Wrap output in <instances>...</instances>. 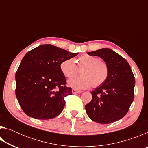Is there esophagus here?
Masks as SVG:
<instances>
[{"label":"esophagus","mask_w":148,"mask_h":148,"mask_svg":"<svg viewBox=\"0 0 148 148\" xmlns=\"http://www.w3.org/2000/svg\"><path fill=\"white\" fill-rule=\"evenodd\" d=\"M72 92L73 94H77V93H80V92H81V91H77L76 89H73L72 90Z\"/></svg>","instance_id":"obj_1"}]
</instances>
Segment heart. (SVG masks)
Masks as SVG:
<instances>
[{
    "label": "heart",
    "instance_id": "heart-1",
    "mask_svg": "<svg viewBox=\"0 0 148 148\" xmlns=\"http://www.w3.org/2000/svg\"><path fill=\"white\" fill-rule=\"evenodd\" d=\"M78 67L82 69L81 77L70 79L67 84L69 87L77 90L89 88L93 84L99 87L104 84L108 77V68L103 61L97 57L84 55L77 60ZM62 74L66 77H72L78 71V68L74 59L69 58L62 61L60 65Z\"/></svg>",
    "mask_w": 148,
    "mask_h": 148
}]
</instances>
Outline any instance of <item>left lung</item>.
I'll return each instance as SVG.
<instances>
[{"mask_svg": "<svg viewBox=\"0 0 148 148\" xmlns=\"http://www.w3.org/2000/svg\"><path fill=\"white\" fill-rule=\"evenodd\" d=\"M98 56L107 64L106 82L91 91V101L85 106L86 113L93 121L108 124L123 118L134 100L135 79L128 62L109 48L87 52Z\"/></svg>", "mask_w": 148, "mask_h": 148, "instance_id": "obj_1", "label": "left lung"}]
</instances>
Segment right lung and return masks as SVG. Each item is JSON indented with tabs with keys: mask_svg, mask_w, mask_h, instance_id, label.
<instances>
[{
	"mask_svg": "<svg viewBox=\"0 0 148 148\" xmlns=\"http://www.w3.org/2000/svg\"><path fill=\"white\" fill-rule=\"evenodd\" d=\"M78 53L43 44L25 54L16 74V95L27 116L35 119L54 118L63 110L64 97L72 95L60 65Z\"/></svg>",
	"mask_w": 148,
	"mask_h": 148,
	"instance_id": "1",
	"label": "right lung"
}]
</instances>
